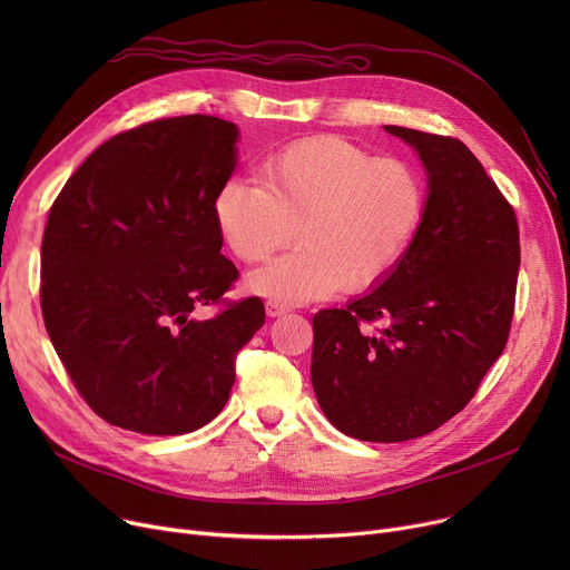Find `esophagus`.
<instances>
[{
    "label": "esophagus",
    "instance_id": "34e87169",
    "mask_svg": "<svg viewBox=\"0 0 570 570\" xmlns=\"http://www.w3.org/2000/svg\"><path fill=\"white\" fill-rule=\"evenodd\" d=\"M265 312H267V316H284L286 312H288V307L286 305H279V303H275V301H267L265 303Z\"/></svg>",
    "mask_w": 570,
    "mask_h": 570
}]
</instances>
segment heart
<instances>
[{
  "mask_svg": "<svg viewBox=\"0 0 570 570\" xmlns=\"http://www.w3.org/2000/svg\"><path fill=\"white\" fill-rule=\"evenodd\" d=\"M428 209V185L411 161L376 157L340 136L295 140L261 168V185L228 179L215 196V224L228 252L261 263L249 277L279 303L367 291L400 265Z\"/></svg>",
  "mask_w": 570,
  "mask_h": 570,
  "instance_id": "heart-1",
  "label": "heart"
}]
</instances>
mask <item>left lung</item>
<instances>
[{
  "label": "left lung",
  "instance_id": "left-lung-1",
  "mask_svg": "<svg viewBox=\"0 0 570 570\" xmlns=\"http://www.w3.org/2000/svg\"><path fill=\"white\" fill-rule=\"evenodd\" d=\"M385 131L411 142L428 168L425 219L379 288L314 314L312 385L340 432L397 443L451 421L503 353L520 228L513 205L462 140ZM376 320L389 325L372 332Z\"/></svg>",
  "mask_w": 570,
  "mask_h": 570
}]
</instances>
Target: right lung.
Segmentation results:
<instances>
[{
  "label": "right lung",
  "mask_w": 570,
  "mask_h": 570,
  "mask_svg": "<svg viewBox=\"0 0 570 570\" xmlns=\"http://www.w3.org/2000/svg\"><path fill=\"white\" fill-rule=\"evenodd\" d=\"M237 129L213 115L145 122L99 145L55 198L41 243V312L76 391L106 423L185 434L224 409L235 355L265 323L228 301L215 196ZM205 306L216 312L200 317Z\"/></svg>",
  "instance_id": "add662e5"
}]
</instances>
